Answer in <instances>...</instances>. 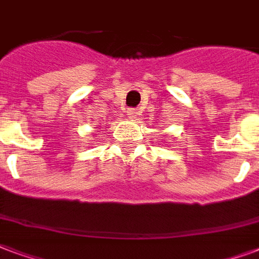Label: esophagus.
I'll return each mask as SVG.
<instances>
[{
    "instance_id": "obj_1",
    "label": "esophagus",
    "mask_w": 259,
    "mask_h": 259,
    "mask_svg": "<svg viewBox=\"0 0 259 259\" xmlns=\"http://www.w3.org/2000/svg\"><path fill=\"white\" fill-rule=\"evenodd\" d=\"M127 113H128V116H130V117H131V118H135V117H137V114H138L137 110H135V109H132V108L128 109Z\"/></svg>"
}]
</instances>
